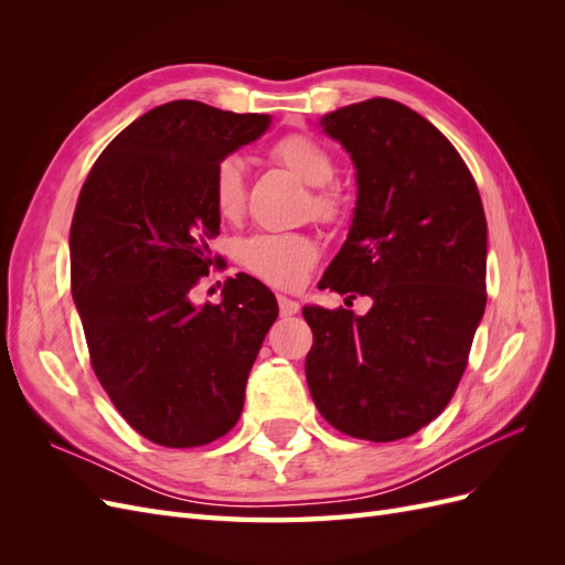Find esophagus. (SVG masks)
Returning <instances> with one entry per match:
<instances>
[{
  "label": "esophagus",
  "instance_id": "obj_1",
  "mask_svg": "<svg viewBox=\"0 0 565 565\" xmlns=\"http://www.w3.org/2000/svg\"><path fill=\"white\" fill-rule=\"evenodd\" d=\"M278 306H280V316H295V313H299V301H295V299H289V297H278Z\"/></svg>",
  "mask_w": 565,
  "mask_h": 565
}]
</instances>
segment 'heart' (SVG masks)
Masks as SVG:
<instances>
[{"label":"heart","mask_w":565,"mask_h":565,"mask_svg":"<svg viewBox=\"0 0 565 565\" xmlns=\"http://www.w3.org/2000/svg\"><path fill=\"white\" fill-rule=\"evenodd\" d=\"M268 156L273 162L285 167L306 185L316 188L311 195V210L320 221H334L341 212V200L328 183L334 177V158L313 136L287 134L270 146ZM212 202L221 218L233 221L243 214L245 207V172L235 158L221 160L212 179ZM318 262V243L303 233H273L254 235L241 247V264L259 280L295 289L313 264Z\"/></svg>","instance_id":"heart-1"}]
</instances>
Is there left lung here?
Segmentation results:
<instances>
[{
  "instance_id": "1",
  "label": "left lung",
  "mask_w": 565,
  "mask_h": 565,
  "mask_svg": "<svg viewBox=\"0 0 565 565\" xmlns=\"http://www.w3.org/2000/svg\"><path fill=\"white\" fill-rule=\"evenodd\" d=\"M320 127L351 156L358 198L318 287L370 297L372 309L303 306L306 382L341 434L407 438L450 403L486 311L481 195L446 136L398 100L339 108Z\"/></svg>"
}]
</instances>
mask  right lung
<instances>
[{
	"mask_svg": "<svg viewBox=\"0 0 565 565\" xmlns=\"http://www.w3.org/2000/svg\"><path fill=\"white\" fill-rule=\"evenodd\" d=\"M268 125V115L172 100L119 131L82 185L71 285L92 365L131 429L164 448L233 429L278 318L276 297L247 273L226 280L221 303L191 301L214 262L216 167Z\"/></svg>",
	"mask_w": 565,
	"mask_h": 565,
	"instance_id": "add662e5",
	"label": "right lung"
}]
</instances>
